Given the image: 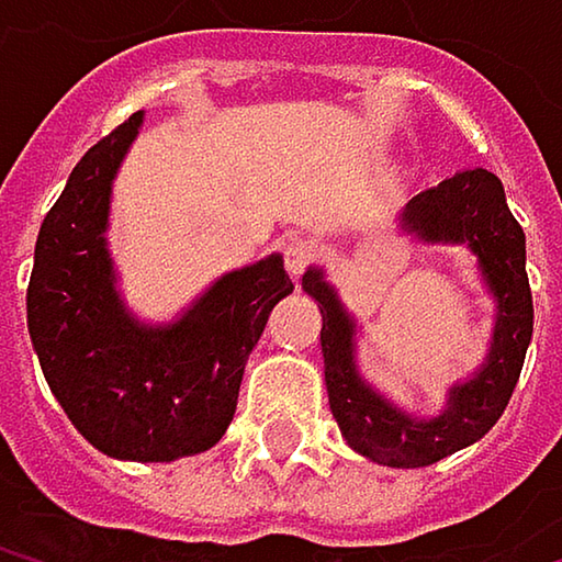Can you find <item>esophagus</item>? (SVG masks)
<instances>
[{
	"label": "esophagus",
	"instance_id": "34e87169",
	"mask_svg": "<svg viewBox=\"0 0 562 562\" xmlns=\"http://www.w3.org/2000/svg\"><path fill=\"white\" fill-rule=\"evenodd\" d=\"M282 260H285V270H289L292 277H299V273L315 260V240H308V237H302V234L289 237V240L282 244Z\"/></svg>",
	"mask_w": 562,
	"mask_h": 562
}]
</instances>
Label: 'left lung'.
Wrapping results in <instances>:
<instances>
[{
  "label": "left lung",
  "instance_id": "8db88e82",
  "mask_svg": "<svg viewBox=\"0 0 562 562\" xmlns=\"http://www.w3.org/2000/svg\"><path fill=\"white\" fill-rule=\"evenodd\" d=\"M403 224L426 240L469 244L498 299L488 364L469 384L452 391L449 406L436 419H409L358 378L351 355L355 325L318 270L302 277V289L322 308L328 406L348 446L391 469H423L472 446L502 419L533 335V299L527 282L524 231L507 207L505 184L495 171H459L439 181L406 204Z\"/></svg>",
  "mask_w": 562,
  "mask_h": 562
}]
</instances>
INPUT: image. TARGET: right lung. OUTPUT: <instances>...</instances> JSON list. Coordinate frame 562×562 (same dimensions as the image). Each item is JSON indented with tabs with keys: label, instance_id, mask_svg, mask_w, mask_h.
Returning <instances> with one entry per match:
<instances>
[{
	"label": "right lung",
	"instance_id": "add662e5",
	"mask_svg": "<svg viewBox=\"0 0 562 562\" xmlns=\"http://www.w3.org/2000/svg\"><path fill=\"white\" fill-rule=\"evenodd\" d=\"M139 123L133 113L74 166L38 231L25 302L45 381L80 436L113 459L171 462L224 436L244 364L292 280L270 257L214 282L169 328L123 312L103 231Z\"/></svg>",
	"mask_w": 562,
	"mask_h": 562
}]
</instances>
